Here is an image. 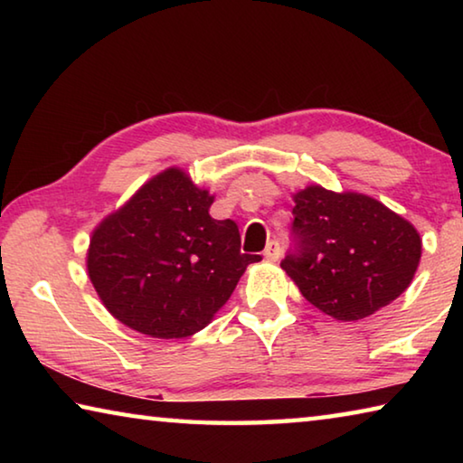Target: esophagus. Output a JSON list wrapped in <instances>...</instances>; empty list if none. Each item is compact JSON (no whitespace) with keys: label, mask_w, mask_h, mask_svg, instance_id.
Listing matches in <instances>:
<instances>
[{"label":"esophagus","mask_w":463,"mask_h":463,"mask_svg":"<svg viewBox=\"0 0 463 463\" xmlns=\"http://www.w3.org/2000/svg\"><path fill=\"white\" fill-rule=\"evenodd\" d=\"M263 255H265V260H269V261H278L279 257H281V247H279V242L273 239V241H269L268 242V247H265V250H263Z\"/></svg>","instance_id":"obj_1"}]
</instances>
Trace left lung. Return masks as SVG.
<instances>
[{
    "mask_svg": "<svg viewBox=\"0 0 463 463\" xmlns=\"http://www.w3.org/2000/svg\"><path fill=\"white\" fill-rule=\"evenodd\" d=\"M292 249L281 261L302 296L336 320L373 315L401 296L420 261L411 222L364 194L308 185L294 195Z\"/></svg>",
    "mask_w": 463,
    "mask_h": 463,
    "instance_id": "8db88e82",
    "label": "left lung"
}]
</instances>
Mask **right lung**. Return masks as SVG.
I'll use <instances>...</instances> for the list:
<instances>
[{"label": "right lung", "mask_w": 463, "mask_h": 463, "mask_svg": "<svg viewBox=\"0 0 463 463\" xmlns=\"http://www.w3.org/2000/svg\"><path fill=\"white\" fill-rule=\"evenodd\" d=\"M213 202L174 167L93 231L88 271L109 315L156 339H184L213 320L261 260L241 253L237 222L214 221Z\"/></svg>", "instance_id": "add662e5"}]
</instances>
